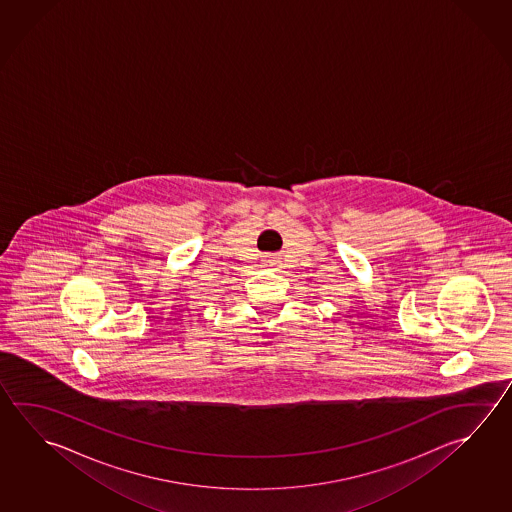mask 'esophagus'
I'll return each mask as SVG.
<instances>
[{"instance_id": "esophagus-1", "label": "esophagus", "mask_w": 512, "mask_h": 512, "mask_svg": "<svg viewBox=\"0 0 512 512\" xmlns=\"http://www.w3.org/2000/svg\"><path fill=\"white\" fill-rule=\"evenodd\" d=\"M276 263H278L276 258H267V260H265V265H276Z\"/></svg>"}]
</instances>
